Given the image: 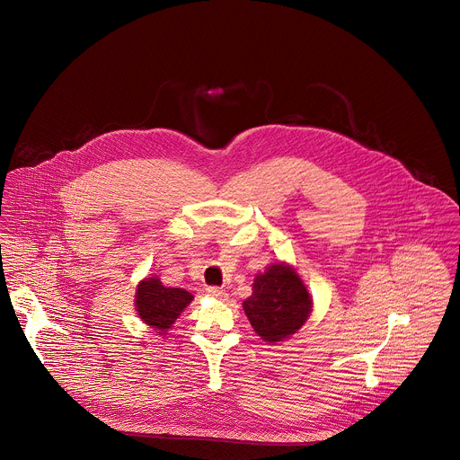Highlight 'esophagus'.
I'll return each instance as SVG.
<instances>
[{
	"mask_svg": "<svg viewBox=\"0 0 460 460\" xmlns=\"http://www.w3.org/2000/svg\"><path fill=\"white\" fill-rule=\"evenodd\" d=\"M207 295L210 296V298H216V300H223L225 296H226V293L221 289V288H207Z\"/></svg>",
	"mask_w": 460,
	"mask_h": 460,
	"instance_id": "34e87169",
	"label": "esophagus"
}]
</instances>
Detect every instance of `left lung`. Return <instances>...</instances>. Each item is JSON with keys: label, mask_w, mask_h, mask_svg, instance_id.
Returning <instances> with one entry per match:
<instances>
[{"label": "left lung", "mask_w": 460, "mask_h": 460, "mask_svg": "<svg viewBox=\"0 0 460 460\" xmlns=\"http://www.w3.org/2000/svg\"><path fill=\"white\" fill-rule=\"evenodd\" d=\"M243 308L261 339L280 342L304 326L312 298L295 268L280 262L255 277L253 293Z\"/></svg>", "instance_id": "1"}]
</instances>
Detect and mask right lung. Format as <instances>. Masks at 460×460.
<instances>
[{"instance_id":"add662e5","label":"right lung","mask_w":460,"mask_h":460,"mask_svg":"<svg viewBox=\"0 0 460 460\" xmlns=\"http://www.w3.org/2000/svg\"><path fill=\"white\" fill-rule=\"evenodd\" d=\"M192 298L194 296L189 291L180 288H164L160 279L152 277L139 282L136 308L146 324L155 328L158 335H164Z\"/></svg>"}]
</instances>
